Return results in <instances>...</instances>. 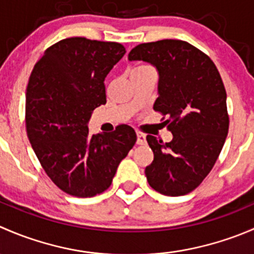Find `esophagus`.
Masks as SVG:
<instances>
[{
    "instance_id": "obj_1",
    "label": "esophagus",
    "mask_w": 254,
    "mask_h": 254,
    "mask_svg": "<svg viewBox=\"0 0 254 254\" xmlns=\"http://www.w3.org/2000/svg\"><path fill=\"white\" fill-rule=\"evenodd\" d=\"M137 145H143L146 142V135L142 134V132H137Z\"/></svg>"
}]
</instances>
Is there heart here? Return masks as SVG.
<instances>
[{
    "instance_id": "b5f03b06",
    "label": "heart",
    "mask_w": 254,
    "mask_h": 254,
    "mask_svg": "<svg viewBox=\"0 0 254 254\" xmlns=\"http://www.w3.org/2000/svg\"><path fill=\"white\" fill-rule=\"evenodd\" d=\"M151 66L148 65H137L136 67H134L132 72H140V71H145V70H151Z\"/></svg>"
}]
</instances>
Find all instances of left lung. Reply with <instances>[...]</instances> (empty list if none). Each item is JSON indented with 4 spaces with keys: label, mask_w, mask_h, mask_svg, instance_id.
Segmentation results:
<instances>
[{
    "label": "left lung",
    "mask_w": 254,
    "mask_h": 254,
    "mask_svg": "<svg viewBox=\"0 0 254 254\" xmlns=\"http://www.w3.org/2000/svg\"><path fill=\"white\" fill-rule=\"evenodd\" d=\"M130 61L150 63L158 71L153 109L167 119L170 142L147 135L153 161L145 168L151 188L179 196L196 188L214 167L229 132L224 82L211 59L183 40L143 43Z\"/></svg>",
    "instance_id": "8db88e82"
}]
</instances>
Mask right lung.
<instances>
[{"label":"right lung","instance_id":"1","mask_svg":"<svg viewBox=\"0 0 254 254\" xmlns=\"http://www.w3.org/2000/svg\"><path fill=\"white\" fill-rule=\"evenodd\" d=\"M124 54L119 43L67 38L45 50L29 77L28 139L49 178L70 195L91 198L107 190L136 142L129 125L96 135L87 125L92 112L107 103L104 79Z\"/></svg>","mask_w":254,"mask_h":254}]
</instances>
